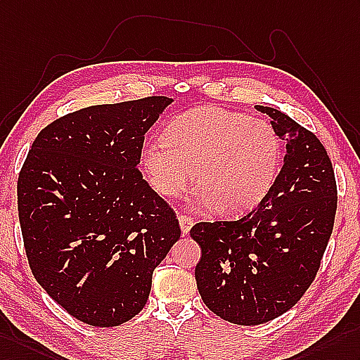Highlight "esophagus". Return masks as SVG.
<instances>
[{
    "label": "esophagus",
    "mask_w": 360,
    "mask_h": 360,
    "mask_svg": "<svg viewBox=\"0 0 360 360\" xmlns=\"http://www.w3.org/2000/svg\"><path fill=\"white\" fill-rule=\"evenodd\" d=\"M179 221H180V227H181V233L183 235H188L192 224H194V220H192L191 217L181 214V215H179Z\"/></svg>",
    "instance_id": "34e87169"
}]
</instances>
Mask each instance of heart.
Returning <instances> with one entry per match:
<instances>
[{
  "mask_svg": "<svg viewBox=\"0 0 360 360\" xmlns=\"http://www.w3.org/2000/svg\"><path fill=\"white\" fill-rule=\"evenodd\" d=\"M281 151V140L269 122L200 107L171 120L163 139L146 142L140 162L159 194H180L194 171L197 203L212 205L218 214L238 215L269 194Z\"/></svg>",
  "mask_w": 360,
  "mask_h": 360,
  "instance_id": "heart-1",
  "label": "heart"
}]
</instances>
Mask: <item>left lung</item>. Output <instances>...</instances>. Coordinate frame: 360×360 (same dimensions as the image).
I'll return each instance as SVG.
<instances>
[{"instance_id":"8db88e82","label":"left lung","mask_w":360,"mask_h":360,"mask_svg":"<svg viewBox=\"0 0 360 360\" xmlns=\"http://www.w3.org/2000/svg\"><path fill=\"white\" fill-rule=\"evenodd\" d=\"M285 142L274 186L252 212L201 221L197 287L210 311L258 326L290 310L316 276L335 224L338 188L326 148L287 114L257 105Z\"/></svg>"}]
</instances>
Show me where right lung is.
<instances>
[{"mask_svg":"<svg viewBox=\"0 0 360 360\" xmlns=\"http://www.w3.org/2000/svg\"><path fill=\"white\" fill-rule=\"evenodd\" d=\"M172 99L93 105L51 122L18 177L33 276L73 318L116 327L143 309L180 238L174 209L139 171L145 134Z\"/></svg>","mask_w":360,"mask_h":360,"instance_id":"add662e5","label":"right lung"}]
</instances>
